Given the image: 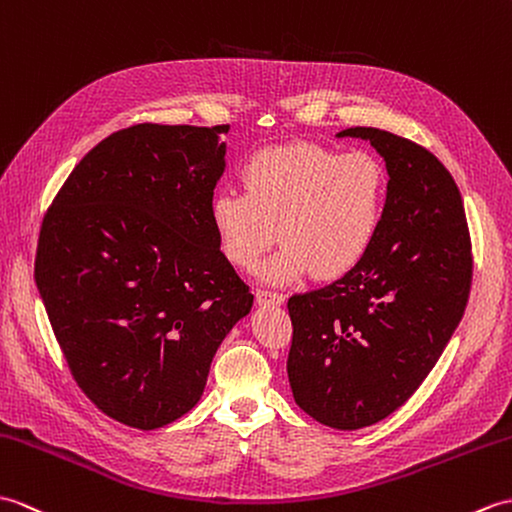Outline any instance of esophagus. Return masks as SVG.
I'll return each instance as SVG.
<instances>
[{
  "label": "esophagus",
  "mask_w": 512,
  "mask_h": 512,
  "mask_svg": "<svg viewBox=\"0 0 512 512\" xmlns=\"http://www.w3.org/2000/svg\"><path fill=\"white\" fill-rule=\"evenodd\" d=\"M256 302L265 304V306H278L285 302V293H276V291H267V289H258L256 291Z\"/></svg>",
  "instance_id": "34e87169"
}]
</instances>
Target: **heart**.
<instances>
[{
    "label": "heart",
    "mask_w": 512,
    "mask_h": 512,
    "mask_svg": "<svg viewBox=\"0 0 512 512\" xmlns=\"http://www.w3.org/2000/svg\"><path fill=\"white\" fill-rule=\"evenodd\" d=\"M245 192H219L210 219L225 258L254 269L271 245L285 243L265 269L269 280L342 278L379 234L388 175L368 151L337 153L295 142L256 153L243 166Z\"/></svg>",
    "instance_id": "obj_1"
}]
</instances>
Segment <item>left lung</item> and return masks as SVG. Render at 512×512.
Returning <instances> with one entry per match:
<instances>
[{
	"instance_id": "1",
	"label": "left lung",
	"mask_w": 512,
	"mask_h": 512,
	"mask_svg": "<svg viewBox=\"0 0 512 512\" xmlns=\"http://www.w3.org/2000/svg\"><path fill=\"white\" fill-rule=\"evenodd\" d=\"M388 168L379 234L333 285L291 295L287 359L293 399L317 423L361 429L420 388L467 309L473 254L460 190L434 153L372 127Z\"/></svg>"
}]
</instances>
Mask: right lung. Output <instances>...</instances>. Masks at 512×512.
<instances>
[{
  "mask_svg": "<svg viewBox=\"0 0 512 512\" xmlns=\"http://www.w3.org/2000/svg\"><path fill=\"white\" fill-rule=\"evenodd\" d=\"M219 127L135 124L96 144L41 223L34 280L78 388L102 414L157 429L201 399L254 295L210 219Z\"/></svg>",
  "mask_w": 512,
  "mask_h": 512,
  "instance_id": "right-lung-1",
  "label": "right lung"
}]
</instances>
